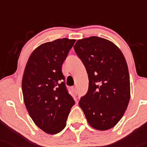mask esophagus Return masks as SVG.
<instances>
[{"label": "esophagus", "mask_w": 147, "mask_h": 147, "mask_svg": "<svg viewBox=\"0 0 147 147\" xmlns=\"http://www.w3.org/2000/svg\"><path fill=\"white\" fill-rule=\"evenodd\" d=\"M72 91H73L75 93L77 92V88H76V87H72Z\"/></svg>", "instance_id": "obj_1"}]
</instances>
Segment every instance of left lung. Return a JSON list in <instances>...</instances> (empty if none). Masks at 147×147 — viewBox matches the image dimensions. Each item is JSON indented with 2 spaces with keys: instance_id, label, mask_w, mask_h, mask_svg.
<instances>
[{
  "instance_id": "left-lung-1",
  "label": "left lung",
  "mask_w": 147,
  "mask_h": 147,
  "mask_svg": "<svg viewBox=\"0 0 147 147\" xmlns=\"http://www.w3.org/2000/svg\"><path fill=\"white\" fill-rule=\"evenodd\" d=\"M75 53L89 78L87 94L79 105L89 124L100 131L115 127L130 99V81L125 57L115 44L97 36L78 40Z\"/></svg>"
}]
</instances>
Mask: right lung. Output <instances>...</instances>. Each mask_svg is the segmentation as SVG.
Returning <instances> with one entry per match:
<instances>
[{
	"label": "right lung",
	"mask_w": 147,
	"mask_h": 147,
	"mask_svg": "<svg viewBox=\"0 0 147 147\" xmlns=\"http://www.w3.org/2000/svg\"><path fill=\"white\" fill-rule=\"evenodd\" d=\"M75 40L63 38L38 46L28 59L23 80V100L30 116L47 134L66 126L75 101L68 93L62 65Z\"/></svg>",
	"instance_id": "right-lung-1"
}]
</instances>
